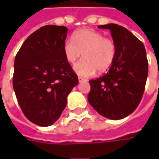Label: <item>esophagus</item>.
Instances as JSON below:
<instances>
[{
	"instance_id": "obj_1",
	"label": "esophagus",
	"mask_w": 159,
	"mask_h": 159,
	"mask_svg": "<svg viewBox=\"0 0 159 159\" xmlns=\"http://www.w3.org/2000/svg\"><path fill=\"white\" fill-rule=\"evenodd\" d=\"M85 81H88L86 79H83L81 77H79V82H85Z\"/></svg>"
}]
</instances>
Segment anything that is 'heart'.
<instances>
[{"instance_id": "1", "label": "heart", "mask_w": 159, "mask_h": 159, "mask_svg": "<svg viewBox=\"0 0 159 159\" xmlns=\"http://www.w3.org/2000/svg\"><path fill=\"white\" fill-rule=\"evenodd\" d=\"M63 50L66 61L70 64H74L82 55L84 58L73 69L79 76L90 77L96 70L103 72L111 66L117 48L111 39L104 38L101 33L83 29L73 34L72 40L64 41Z\"/></svg>"}]
</instances>
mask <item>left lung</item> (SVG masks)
<instances>
[{"label":"left lung","instance_id":"8db88e82","mask_svg":"<svg viewBox=\"0 0 159 159\" xmlns=\"http://www.w3.org/2000/svg\"><path fill=\"white\" fill-rule=\"evenodd\" d=\"M99 28L111 31L117 52L106 74L89 81L88 100L100 115L118 120L134 112L143 98L148 77L146 50L143 42L121 25Z\"/></svg>","mask_w":159,"mask_h":159}]
</instances>
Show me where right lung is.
<instances>
[{
	"label": "right lung",
	"mask_w": 159,
	"mask_h": 159,
	"mask_svg": "<svg viewBox=\"0 0 159 159\" xmlns=\"http://www.w3.org/2000/svg\"><path fill=\"white\" fill-rule=\"evenodd\" d=\"M68 29L45 25L31 34L18 50L14 63L13 88L19 106L31 122L54 124L79 83L64 57Z\"/></svg>",
	"instance_id": "1"
}]
</instances>
